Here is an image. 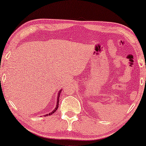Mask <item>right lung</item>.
Segmentation results:
<instances>
[{
  "label": "right lung",
  "mask_w": 146,
  "mask_h": 146,
  "mask_svg": "<svg viewBox=\"0 0 146 146\" xmlns=\"http://www.w3.org/2000/svg\"><path fill=\"white\" fill-rule=\"evenodd\" d=\"M60 93H61V90H60L59 91V92H58V98H57V104H56V108L54 109V110H53L52 111V112H51V113H48V114H46V115H45V116H46V115H52V113H54L56 111V110L58 109V102H59V99H60Z\"/></svg>",
  "instance_id": "add662e5"
}]
</instances>
